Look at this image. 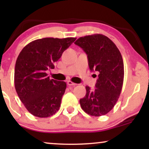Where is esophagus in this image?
<instances>
[{
	"label": "esophagus",
	"mask_w": 149,
	"mask_h": 149,
	"mask_svg": "<svg viewBox=\"0 0 149 149\" xmlns=\"http://www.w3.org/2000/svg\"><path fill=\"white\" fill-rule=\"evenodd\" d=\"M67 84H68V85H70V86H74V85H77L76 83L72 82V81H67Z\"/></svg>",
	"instance_id": "obj_1"
}]
</instances>
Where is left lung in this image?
Listing matches in <instances>:
<instances>
[{
  "instance_id": "1",
  "label": "left lung",
  "mask_w": 149,
  "mask_h": 149,
  "mask_svg": "<svg viewBox=\"0 0 149 149\" xmlns=\"http://www.w3.org/2000/svg\"><path fill=\"white\" fill-rule=\"evenodd\" d=\"M86 53L91 71L99 73L95 89L85 87L86 95L80 99L85 113L95 117L104 115L115 105L123 87L124 66L115 44L103 34L80 37L74 42Z\"/></svg>"
}]
</instances>
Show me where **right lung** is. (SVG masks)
Segmentation results:
<instances>
[{"label": "right lung", "instance_id": "right-lung-1", "mask_svg": "<svg viewBox=\"0 0 149 149\" xmlns=\"http://www.w3.org/2000/svg\"><path fill=\"white\" fill-rule=\"evenodd\" d=\"M76 38H43L30 42L19 53L15 63L14 83L20 100L30 113L45 118L56 113L66 88L64 81L50 79L47 70Z\"/></svg>", "mask_w": 149, "mask_h": 149}]
</instances>
